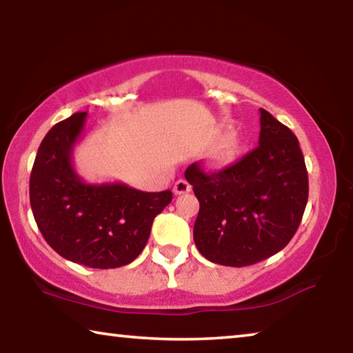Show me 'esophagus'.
Wrapping results in <instances>:
<instances>
[{
  "instance_id": "1",
  "label": "esophagus",
  "mask_w": 353,
  "mask_h": 353,
  "mask_svg": "<svg viewBox=\"0 0 353 353\" xmlns=\"http://www.w3.org/2000/svg\"><path fill=\"white\" fill-rule=\"evenodd\" d=\"M172 191H174V194H183V193H190L191 191V185L183 181V179H181V181H177L174 183V188H172Z\"/></svg>"
}]
</instances>
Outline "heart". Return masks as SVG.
Instances as JSON below:
<instances>
[{
  "label": "heart",
  "instance_id": "heart-1",
  "mask_svg": "<svg viewBox=\"0 0 353 353\" xmlns=\"http://www.w3.org/2000/svg\"><path fill=\"white\" fill-rule=\"evenodd\" d=\"M240 140L235 134H225L212 149V163L214 166L230 165L240 154Z\"/></svg>",
  "mask_w": 353,
  "mask_h": 353
}]
</instances>
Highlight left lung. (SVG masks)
Listing matches in <instances>:
<instances>
[{"instance_id": "obj_1", "label": "left lung", "mask_w": 353, "mask_h": 353, "mask_svg": "<svg viewBox=\"0 0 353 353\" xmlns=\"http://www.w3.org/2000/svg\"><path fill=\"white\" fill-rule=\"evenodd\" d=\"M199 201L193 238L207 260L249 266L270 259L294 236L308 201V174L299 140L260 109L259 146L229 168L185 170Z\"/></svg>"}]
</instances>
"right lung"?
<instances>
[{
	"label": "right lung",
	"mask_w": 353,
	"mask_h": 353,
	"mask_svg": "<svg viewBox=\"0 0 353 353\" xmlns=\"http://www.w3.org/2000/svg\"><path fill=\"white\" fill-rule=\"evenodd\" d=\"M87 112L52 126L40 143L29 181L35 223L46 243L73 263L98 270L129 265L145 249L152 221L170 204V190L87 183L73 166Z\"/></svg>",
	"instance_id": "add662e5"
}]
</instances>
